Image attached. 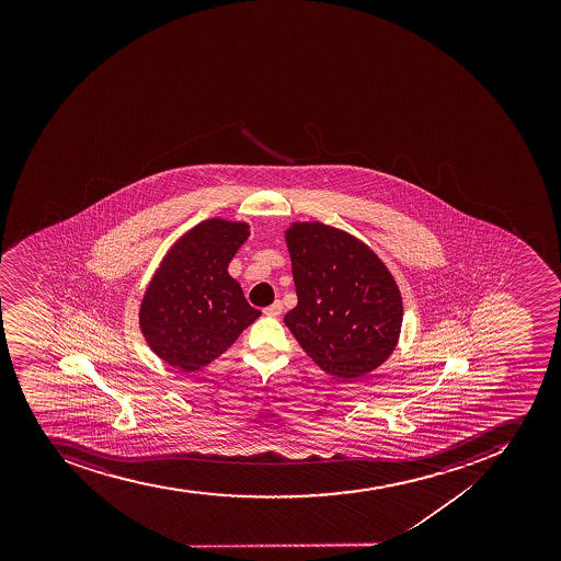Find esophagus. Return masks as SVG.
<instances>
[{
    "label": "esophagus",
    "instance_id": "esophagus-1",
    "mask_svg": "<svg viewBox=\"0 0 561 561\" xmlns=\"http://www.w3.org/2000/svg\"><path fill=\"white\" fill-rule=\"evenodd\" d=\"M283 310V302L279 301V299H276V301L271 305V307L263 308V313L265 316H268V318H278L279 313H282Z\"/></svg>",
    "mask_w": 561,
    "mask_h": 561
}]
</instances>
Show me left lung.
Returning a JSON list of instances; mask_svg holds the SVG:
<instances>
[{
    "instance_id": "obj_1",
    "label": "left lung",
    "mask_w": 561,
    "mask_h": 561,
    "mask_svg": "<svg viewBox=\"0 0 561 561\" xmlns=\"http://www.w3.org/2000/svg\"><path fill=\"white\" fill-rule=\"evenodd\" d=\"M298 305L285 324L308 357L352 380L386 363L402 328V296L366 243L321 222L285 233Z\"/></svg>"
}]
</instances>
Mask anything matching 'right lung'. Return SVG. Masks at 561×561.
<instances>
[{
    "label": "right lung",
    "instance_id": "obj_1",
    "mask_svg": "<svg viewBox=\"0 0 561 561\" xmlns=\"http://www.w3.org/2000/svg\"><path fill=\"white\" fill-rule=\"evenodd\" d=\"M248 237V224L209 218L164 256L139 307L145 341L164 363L197 371L262 316L228 273Z\"/></svg>",
    "mask_w": 561,
    "mask_h": 561
}]
</instances>
